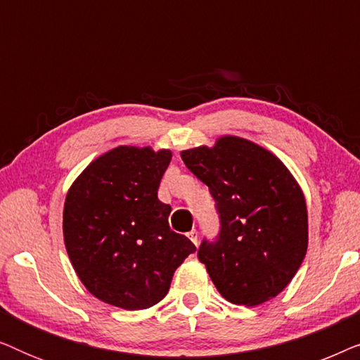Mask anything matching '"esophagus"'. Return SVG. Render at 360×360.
I'll use <instances>...</instances> for the list:
<instances>
[{
	"label": "esophagus",
	"mask_w": 360,
	"mask_h": 360,
	"mask_svg": "<svg viewBox=\"0 0 360 360\" xmlns=\"http://www.w3.org/2000/svg\"><path fill=\"white\" fill-rule=\"evenodd\" d=\"M188 238H190V240L191 243H193L196 248H198V233H196V231L193 229V231H190L188 233Z\"/></svg>",
	"instance_id": "34e87169"
}]
</instances>
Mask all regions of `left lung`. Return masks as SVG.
<instances>
[{"mask_svg": "<svg viewBox=\"0 0 360 360\" xmlns=\"http://www.w3.org/2000/svg\"><path fill=\"white\" fill-rule=\"evenodd\" d=\"M180 155L219 213L218 238L198 249L218 292L245 307L277 297L308 249L307 201L295 176L272 152L238 136Z\"/></svg>", "mask_w": 360, "mask_h": 360, "instance_id": "obj_1", "label": "left lung"}]
</instances>
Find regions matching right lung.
<instances>
[{"label": "right lung", "mask_w": 360, "mask_h": 360, "mask_svg": "<svg viewBox=\"0 0 360 360\" xmlns=\"http://www.w3.org/2000/svg\"><path fill=\"white\" fill-rule=\"evenodd\" d=\"M172 160L167 149L120 146L91 162L68 190L63 240L78 278L101 302L146 309L165 297L196 248L169 226L157 198Z\"/></svg>", "instance_id": "1"}]
</instances>
